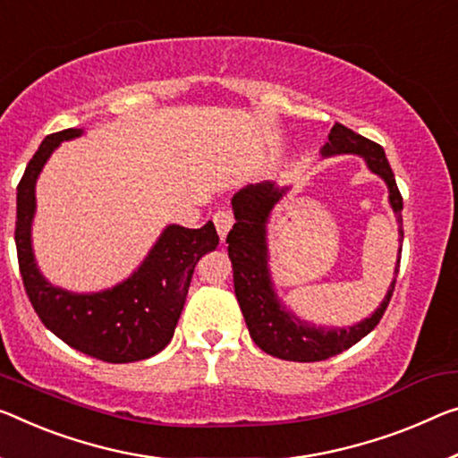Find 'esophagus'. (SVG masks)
Wrapping results in <instances>:
<instances>
[{
    "label": "esophagus",
    "mask_w": 458,
    "mask_h": 458,
    "mask_svg": "<svg viewBox=\"0 0 458 458\" xmlns=\"http://www.w3.org/2000/svg\"><path fill=\"white\" fill-rule=\"evenodd\" d=\"M213 221H215V227H216V233H219V237L221 239H225L227 237V233H229V229L233 227V223H235V219H233V215L229 213V210H216L215 213V216H213Z\"/></svg>",
    "instance_id": "34e87169"
}]
</instances>
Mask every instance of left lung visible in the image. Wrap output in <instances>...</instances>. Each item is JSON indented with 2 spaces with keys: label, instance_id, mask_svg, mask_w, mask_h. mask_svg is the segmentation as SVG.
I'll use <instances>...</instances> for the list:
<instances>
[{
  "label": "left lung",
  "instance_id": "left-lung-1",
  "mask_svg": "<svg viewBox=\"0 0 458 458\" xmlns=\"http://www.w3.org/2000/svg\"><path fill=\"white\" fill-rule=\"evenodd\" d=\"M342 153H356L364 157L369 170L385 180L389 188L391 208L399 223L401 242H403V227H401L403 199H401L395 175L385 157L383 147L350 131L348 126L335 123L327 135V143L323 145L321 156L332 157L342 156ZM286 190L288 188H278L272 182H262V184H250L248 188L239 190L231 199L235 225L227 235V250L231 264H233L235 297L242 307L243 319L248 323L251 340L266 354L293 362H319L352 348L378 326L393 297V291H395L401 248L393 283L381 307L370 318L350 327H318L313 323L299 319L274 293L268 270V243H266V225H268L274 205L283 199Z\"/></svg>",
  "mask_w": 458,
  "mask_h": 458
}]
</instances>
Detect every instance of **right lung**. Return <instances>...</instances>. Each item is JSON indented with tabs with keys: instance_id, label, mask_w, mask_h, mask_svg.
<instances>
[{
	"instance_id": "1",
	"label": "right lung",
	"mask_w": 458,
	"mask_h": 458,
	"mask_svg": "<svg viewBox=\"0 0 458 458\" xmlns=\"http://www.w3.org/2000/svg\"><path fill=\"white\" fill-rule=\"evenodd\" d=\"M81 129L53 132L28 161L18 184L16 250L28 299L47 329L67 346L98 360L123 364L156 356L174 337L199 259L219 245L213 221L200 229L167 225L143 264L124 283L106 291L77 294L53 286L42 276L32 253V219L38 174L63 140Z\"/></svg>"
}]
</instances>
